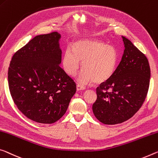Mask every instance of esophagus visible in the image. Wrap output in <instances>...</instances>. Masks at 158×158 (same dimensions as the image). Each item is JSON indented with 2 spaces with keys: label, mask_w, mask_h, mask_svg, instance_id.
<instances>
[{
  "label": "esophagus",
  "mask_w": 158,
  "mask_h": 158,
  "mask_svg": "<svg viewBox=\"0 0 158 158\" xmlns=\"http://www.w3.org/2000/svg\"><path fill=\"white\" fill-rule=\"evenodd\" d=\"M86 88H85L84 86H82L81 85H77V91H82V90H85Z\"/></svg>",
  "instance_id": "1"
}]
</instances>
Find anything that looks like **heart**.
Wrapping results in <instances>:
<instances>
[{
    "label": "heart",
    "instance_id": "1",
    "mask_svg": "<svg viewBox=\"0 0 158 158\" xmlns=\"http://www.w3.org/2000/svg\"><path fill=\"white\" fill-rule=\"evenodd\" d=\"M118 52L112 46L96 39H83L75 41L72 50L67 48L62 57V67L70 77H74L82 62L83 72L78 81L87 84L94 81L101 84L114 74L118 63Z\"/></svg>",
    "mask_w": 158,
    "mask_h": 158
}]
</instances>
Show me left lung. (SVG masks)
<instances>
[{
    "label": "left lung",
    "instance_id": "8db88e82",
    "mask_svg": "<svg viewBox=\"0 0 158 158\" xmlns=\"http://www.w3.org/2000/svg\"><path fill=\"white\" fill-rule=\"evenodd\" d=\"M124 51L114 74L96 89L95 117L105 124L122 123L141 108L149 88L151 69L146 56L126 37Z\"/></svg>",
    "mask_w": 158,
    "mask_h": 158
}]
</instances>
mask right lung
I'll return each instance as SVG.
<instances>
[{
	"instance_id": "add662e5",
	"label": "right lung",
	"mask_w": 158,
	"mask_h": 158,
	"mask_svg": "<svg viewBox=\"0 0 158 158\" xmlns=\"http://www.w3.org/2000/svg\"><path fill=\"white\" fill-rule=\"evenodd\" d=\"M60 34L39 35L13 55L7 72L12 100L27 118L42 124L65 113L76 84L59 64Z\"/></svg>"
}]
</instances>
